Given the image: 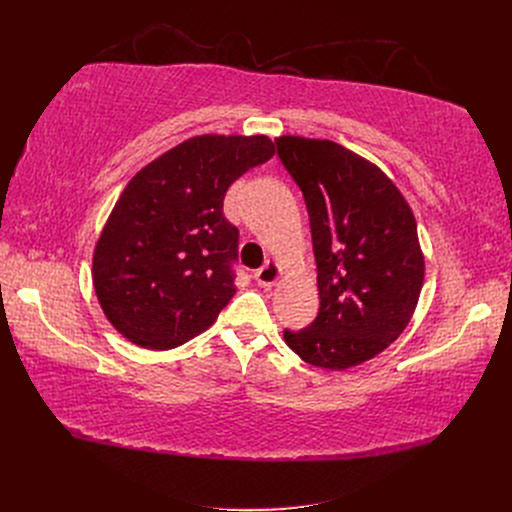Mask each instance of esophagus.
<instances>
[{
  "label": "esophagus",
  "mask_w": 512,
  "mask_h": 512,
  "mask_svg": "<svg viewBox=\"0 0 512 512\" xmlns=\"http://www.w3.org/2000/svg\"><path fill=\"white\" fill-rule=\"evenodd\" d=\"M280 278V265L276 261H267L261 270L255 272V280L263 288H272Z\"/></svg>",
  "instance_id": "obj_1"
}]
</instances>
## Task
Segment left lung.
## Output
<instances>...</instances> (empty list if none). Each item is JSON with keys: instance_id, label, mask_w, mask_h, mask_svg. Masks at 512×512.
Masks as SVG:
<instances>
[{"instance_id": "obj_1", "label": "left lung", "mask_w": 512, "mask_h": 512, "mask_svg": "<svg viewBox=\"0 0 512 512\" xmlns=\"http://www.w3.org/2000/svg\"><path fill=\"white\" fill-rule=\"evenodd\" d=\"M303 191L317 263L319 313L286 344L342 371L380 355L409 326L425 276L415 215L394 182L334 141L276 139Z\"/></svg>"}]
</instances>
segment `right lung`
Masks as SVG:
<instances>
[{"instance_id": "right-lung-1", "label": "right lung", "mask_w": 512, "mask_h": 512, "mask_svg": "<svg viewBox=\"0 0 512 512\" xmlns=\"http://www.w3.org/2000/svg\"><path fill=\"white\" fill-rule=\"evenodd\" d=\"M274 153L263 134H201L132 176L93 253L99 305L126 340L166 351L218 319L236 292L226 191Z\"/></svg>"}]
</instances>
